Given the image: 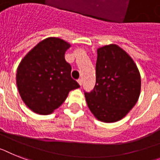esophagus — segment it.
Here are the masks:
<instances>
[{"mask_svg":"<svg viewBox=\"0 0 160 160\" xmlns=\"http://www.w3.org/2000/svg\"><path fill=\"white\" fill-rule=\"evenodd\" d=\"M77 81H78V83H79V84H80V86H81V85H82V84H83V80H82V79H79V80H78Z\"/></svg>","mask_w":160,"mask_h":160,"instance_id":"1","label":"esophagus"}]
</instances>
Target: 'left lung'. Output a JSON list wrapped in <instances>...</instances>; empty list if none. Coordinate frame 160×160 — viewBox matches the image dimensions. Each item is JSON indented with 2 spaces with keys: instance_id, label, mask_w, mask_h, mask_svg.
I'll use <instances>...</instances> for the list:
<instances>
[{
  "instance_id": "left-lung-1",
  "label": "left lung",
  "mask_w": 160,
  "mask_h": 160,
  "mask_svg": "<svg viewBox=\"0 0 160 160\" xmlns=\"http://www.w3.org/2000/svg\"><path fill=\"white\" fill-rule=\"evenodd\" d=\"M140 91V73L132 58L116 45L99 48L96 84L92 91H84L95 117L106 123L123 119L137 103Z\"/></svg>"
}]
</instances>
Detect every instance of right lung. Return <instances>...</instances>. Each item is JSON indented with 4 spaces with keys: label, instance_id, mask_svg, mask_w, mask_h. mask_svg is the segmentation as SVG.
<instances>
[{
    "label": "right lung",
    "instance_id": "right-lung-1",
    "mask_svg": "<svg viewBox=\"0 0 160 160\" xmlns=\"http://www.w3.org/2000/svg\"><path fill=\"white\" fill-rule=\"evenodd\" d=\"M71 45L56 37L45 39L18 65L16 83L24 103L32 111L48 115L63 103L71 90L80 88L65 60Z\"/></svg>",
    "mask_w": 160,
    "mask_h": 160
}]
</instances>
